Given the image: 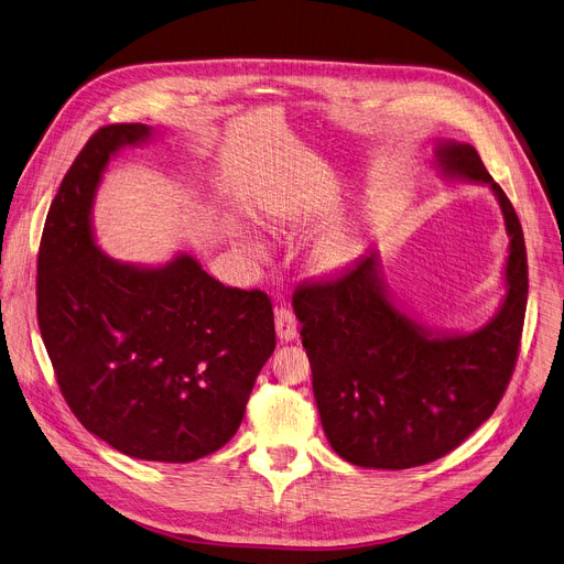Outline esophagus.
<instances>
[{
	"mask_svg": "<svg viewBox=\"0 0 564 564\" xmlns=\"http://www.w3.org/2000/svg\"><path fill=\"white\" fill-rule=\"evenodd\" d=\"M274 324H276V335H279L281 343L294 340L296 333H299V322H296V317H294L292 311H288V308H283V306L276 308V313H274Z\"/></svg>",
	"mask_w": 564,
	"mask_h": 564,
	"instance_id": "esophagus-1",
	"label": "esophagus"
}]
</instances>
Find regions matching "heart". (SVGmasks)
Returning <instances> with one entry per match:
<instances>
[{
	"mask_svg": "<svg viewBox=\"0 0 564 564\" xmlns=\"http://www.w3.org/2000/svg\"><path fill=\"white\" fill-rule=\"evenodd\" d=\"M335 258H337V256H335V253H330L326 260H328V262H335Z\"/></svg>",
	"mask_w": 564,
	"mask_h": 564,
	"instance_id": "1",
	"label": "heart"
}]
</instances>
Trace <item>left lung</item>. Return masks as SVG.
<instances>
[{
	"label": "left lung",
	"instance_id": "obj_1",
	"mask_svg": "<svg viewBox=\"0 0 564 564\" xmlns=\"http://www.w3.org/2000/svg\"><path fill=\"white\" fill-rule=\"evenodd\" d=\"M437 161L490 183L506 217L508 294L490 324L431 337L392 306L373 253L292 294L324 433L358 467L410 469L452 454L490 420L517 365L529 299L521 221L471 144H442Z\"/></svg>",
	"mask_w": 564,
	"mask_h": 564
}]
</instances>
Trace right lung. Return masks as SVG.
I'll return each mask as SVG.
<instances>
[{
  "instance_id": "add662e5",
  "label": "right lung",
  "mask_w": 564,
  "mask_h": 564,
  "mask_svg": "<svg viewBox=\"0 0 564 564\" xmlns=\"http://www.w3.org/2000/svg\"><path fill=\"white\" fill-rule=\"evenodd\" d=\"M144 124H106L74 159L37 249L35 313L69 410L118 452L193 463L227 444L276 347L272 299L181 256L159 270L110 260L90 234L101 172Z\"/></svg>"
}]
</instances>
